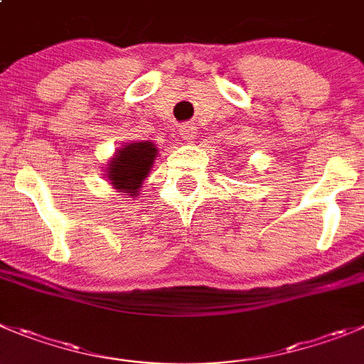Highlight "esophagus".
I'll list each match as a JSON object with an SVG mask.
<instances>
[{
  "label": "esophagus",
  "mask_w": 364,
  "mask_h": 364,
  "mask_svg": "<svg viewBox=\"0 0 364 364\" xmlns=\"http://www.w3.org/2000/svg\"><path fill=\"white\" fill-rule=\"evenodd\" d=\"M181 138L185 141H193L196 140V138H198V127H193L192 124H186V125H183L181 127Z\"/></svg>",
  "instance_id": "obj_1"
}]
</instances>
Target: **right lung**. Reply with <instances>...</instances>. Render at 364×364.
<instances>
[{
  "label": "right lung",
  "instance_id": "obj_1",
  "mask_svg": "<svg viewBox=\"0 0 364 364\" xmlns=\"http://www.w3.org/2000/svg\"><path fill=\"white\" fill-rule=\"evenodd\" d=\"M156 158L158 147L152 141H131L122 145L107 159L104 176L117 192H122V196L136 198L144 181L151 174Z\"/></svg>",
  "mask_w": 364,
  "mask_h": 364
}]
</instances>
